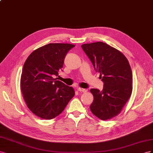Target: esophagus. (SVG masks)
Instances as JSON below:
<instances>
[{
  "instance_id": "1",
  "label": "esophagus",
  "mask_w": 153,
  "mask_h": 153,
  "mask_svg": "<svg viewBox=\"0 0 153 153\" xmlns=\"http://www.w3.org/2000/svg\"><path fill=\"white\" fill-rule=\"evenodd\" d=\"M77 91H82V92H86V89H84V88H80V87H79V88H77Z\"/></svg>"
}]
</instances>
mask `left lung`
Segmentation results:
<instances>
[{"label": "left lung", "mask_w": 153, "mask_h": 153, "mask_svg": "<svg viewBox=\"0 0 153 153\" xmlns=\"http://www.w3.org/2000/svg\"><path fill=\"white\" fill-rule=\"evenodd\" d=\"M81 47L104 82L102 91L90 90L94 95L90 110L99 119H111L121 112L132 93L133 76L128 60L120 51L102 42Z\"/></svg>", "instance_id": "obj_1"}]
</instances>
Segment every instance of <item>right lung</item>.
<instances>
[{
	"label": "right lung",
	"mask_w": 153,
	"mask_h": 153,
	"mask_svg": "<svg viewBox=\"0 0 153 153\" xmlns=\"http://www.w3.org/2000/svg\"><path fill=\"white\" fill-rule=\"evenodd\" d=\"M70 43H49L34 50L24 63L20 88L25 104L34 115L46 120L58 116L75 95L72 86L55 76L62 70Z\"/></svg>",
	"instance_id": "add662e5"
}]
</instances>
